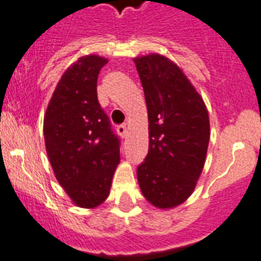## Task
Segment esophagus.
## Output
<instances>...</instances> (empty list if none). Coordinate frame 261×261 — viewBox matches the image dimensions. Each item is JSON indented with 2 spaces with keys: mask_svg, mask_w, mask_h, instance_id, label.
I'll return each instance as SVG.
<instances>
[{
  "mask_svg": "<svg viewBox=\"0 0 261 261\" xmlns=\"http://www.w3.org/2000/svg\"><path fill=\"white\" fill-rule=\"evenodd\" d=\"M117 133H118V135L121 136V138L125 139L126 136H127V127H126L125 125L118 126V127H117Z\"/></svg>",
  "mask_w": 261,
  "mask_h": 261,
  "instance_id": "34e87169",
  "label": "esophagus"
}]
</instances>
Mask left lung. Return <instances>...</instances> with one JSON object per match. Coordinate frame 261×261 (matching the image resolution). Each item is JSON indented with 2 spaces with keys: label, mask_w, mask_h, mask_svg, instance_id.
Instances as JSON below:
<instances>
[{
  "label": "left lung",
  "mask_w": 261,
  "mask_h": 261,
  "mask_svg": "<svg viewBox=\"0 0 261 261\" xmlns=\"http://www.w3.org/2000/svg\"><path fill=\"white\" fill-rule=\"evenodd\" d=\"M145 95L149 150L138 167L144 198L159 209L179 205L194 192L206 158V106L182 70L158 53L134 58Z\"/></svg>",
  "instance_id": "1"
}]
</instances>
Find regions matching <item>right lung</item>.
Returning <instances> with one entry per match:
<instances>
[{
	"label": "right lung",
	"mask_w": 261,
	"mask_h": 261,
	"mask_svg": "<svg viewBox=\"0 0 261 261\" xmlns=\"http://www.w3.org/2000/svg\"><path fill=\"white\" fill-rule=\"evenodd\" d=\"M107 58L80 57L63 72L43 121L45 150L58 184L80 208L108 198L120 163V140L100 107L97 82Z\"/></svg>",
	"instance_id": "1"
}]
</instances>
